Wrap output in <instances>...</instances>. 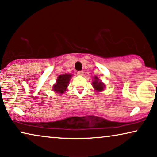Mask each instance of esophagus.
Returning a JSON list of instances; mask_svg holds the SVG:
<instances>
[{"label":"esophagus","instance_id":"34e87169","mask_svg":"<svg viewBox=\"0 0 157 157\" xmlns=\"http://www.w3.org/2000/svg\"><path fill=\"white\" fill-rule=\"evenodd\" d=\"M83 71H77V75H83Z\"/></svg>","mask_w":157,"mask_h":157}]
</instances>
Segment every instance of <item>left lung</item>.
Returning <instances> with one entry per match:
<instances>
[{
  "mask_svg": "<svg viewBox=\"0 0 157 157\" xmlns=\"http://www.w3.org/2000/svg\"><path fill=\"white\" fill-rule=\"evenodd\" d=\"M94 80L93 82V87L95 90H96L97 91H101L103 90V88H104V84L103 82H101L99 80V79L97 77H95V78H94Z\"/></svg>",
  "mask_w": 157,
  "mask_h": 157,
  "instance_id": "left-lung-1",
  "label": "left lung"
}]
</instances>
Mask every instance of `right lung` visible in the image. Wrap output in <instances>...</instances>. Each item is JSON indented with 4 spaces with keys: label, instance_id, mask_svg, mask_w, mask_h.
I'll return each mask as SVG.
<instances>
[{
    "label": "right lung",
    "instance_id": "right-lung-1",
    "mask_svg": "<svg viewBox=\"0 0 157 157\" xmlns=\"http://www.w3.org/2000/svg\"><path fill=\"white\" fill-rule=\"evenodd\" d=\"M72 75L70 74H64L59 75L57 80V83L53 86L54 91L58 93H63L69 85V81Z\"/></svg>",
    "mask_w": 157,
    "mask_h": 157
}]
</instances>
